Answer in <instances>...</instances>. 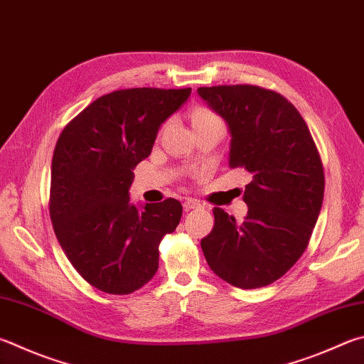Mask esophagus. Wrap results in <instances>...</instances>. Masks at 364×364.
I'll list each match as a JSON object with an SVG mask.
<instances>
[{
    "label": "esophagus",
    "mask_w": 364,
    "mask_h": 364,
    "mask_svg": "<svg viewBox=\"0 0 364 364\" xmlns=\"http://www.w3.org/2000/svg\"><path fill=\"white\" fill-rule=\"evenodd\" d=\"M183 207H184V210H197V208H202V205H200V202H197L194 199H186L183 203Z\"/></svg>",
    "instance_id": "obj_1"
}]
</instances>
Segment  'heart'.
Listing matches in <instances>:
<instances>
[{"label":"heart","instance_id":"b5f03b06","mask_svg":"<svg viewBox=\"0 0 364 364\" xmlns=\"http://www.w3.org/2000/svg\"><path fill=\"white\" fill-rule=\"evenodd\" d=\"M191 124H193V127H197V125H210V124L223 125L220 116L208 108H196L193 113H191Z\"/></svg>","mask_w":364,"mask_h":364}]
</instances>
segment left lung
I'll list each match as a JSON object with an SVG mask.
<instances>
[{
  "mask_svg": "<svg viewBox=\"0 0 364 364\" xmlns=\"http://www.w3.org/2000/svg\"><path fill=\"white\" fill-rule=\"evenodd\" d=\"M228 124L229 167L251 173L242 223L213 208L215 226L200 242L210 269L237 288L270 285L299 259L318 220L325 176L314 138L285 97L257 85L199 87Z\"/></svg>",
  "mask_w": 364,
  "mask_h": 364,
  "instance_id": "1",
  "label": "left lung"
}]
</instances>
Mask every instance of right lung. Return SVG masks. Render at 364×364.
<instances>
[{"instance_id": "add662e5", "label": "right lung", "mask_w": 364, "mask_h": 364, "mask_svg": "<svg viewBox=\"0 0 364 364\" xmlns=\"http://www.w3.org/2000/svg\"><path fill=\"white\" fill-rule=\"evenodd\" d=\"M188 89H124L92 102L63 129L52 157L50 220L63 253L100 291L130 294L159 267V242L173 232L176 199L134 205V170Z\"/></svg>"}]
</instances>
